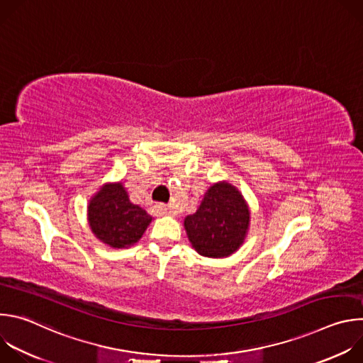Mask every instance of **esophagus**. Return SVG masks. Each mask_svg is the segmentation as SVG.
<instances>
[{"instance_id":"esophagus-1","label":"esophagus","mask_w":363,"mask_h":363,"mask_svg":"<svg viewBox=\"0 0 363 363\" xmlns=\"http://www.w3.org/2000/svg\"><path fill=\"white\" fill-rule=\"evenodd\" d=\"M160 211H161L164 216H169V217H174V216H175V211L171 208V206H167V205H161V206H160Z\"/></svg>"}]
</instances>
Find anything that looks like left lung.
<instances>
[{
  "instance_id": "left-lung-1",
  "label": "left lung",
  "mask_w": 363,
  "mask_h": 363,
  "mask_svg": "<svg viewBox=\"0 0 363 363\" xmlns=\"http://www.w3.org/2000/svg\"><path fill=\"white\" fill-rule=\"evenodd\" d=\"M184 227L198 254L211 258L228 257L247 237L248 203L230 182H216L205 192L196 213L185 217Z\"/></svg>"
}]
</instances>
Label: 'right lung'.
<instances>
[{"instance_id": "right-lung-1", "label": "right lung", "mask_w": 363, "mask_h": 363, "mask_svg": "<svg viewBox=\"0 0 363 363\" xmlns=\"http://www.w3.org/2000/svg\"><path fill=\"white\" fill-rule=\"evenodd\" d=\"M87 221L91 233L112 248H128L138 242L152 217L130 202L122 182H108L90 198Z\"/></svg>"}]
</instances>
